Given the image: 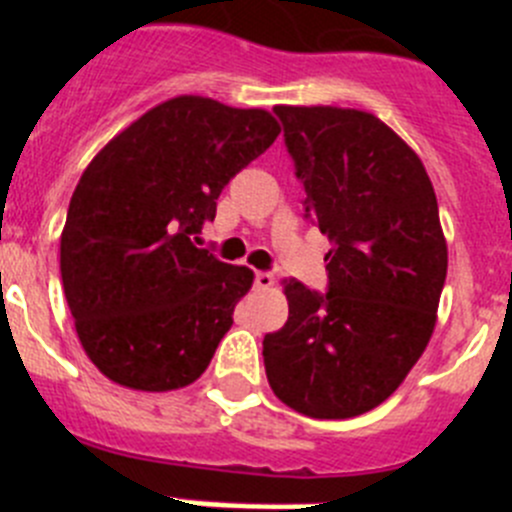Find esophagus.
<instances>
[{"label": "esophagus", "mask_w": 512, "mask_h": 512, "mask_svg": "<svg viewBox=\"0 0 512 512\" xmlns=\"http://www.w3.org/2000/svg\"><path fill=\"white\" fill-rule=\"evenodd\" d=\"M253 287L271 289L274 287V274H271V271H256V274H253Z\"/></svg>", "instance_id": "esophagus-1"}]
</instances>
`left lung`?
<instances>
[{
    "label": "left lung",
    "instance_id": "obj_1",
    "mask_svg": "<svg viewBox=\"0 0 512 512\" xmlns=\"http://www.w3.org/2000/svg\"><path fill=\"white\" fill-rule=\"evenodd\" d=\"M305 189V217L330 238L325 292L284 279L289 318L264 336L284 405L310 418L377 408L428 346L446 282L438 202L420 158L379 117L274 107Z\"/></svg>",
    "mask_w": 512,
    "mask_h": 512
}]
</instances>
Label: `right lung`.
Masks as SVG:
<instances>
[{
	"label": "right lung",
	"mask_w": 512,
	"mask_h": 512,
	"mask_svg": "<svg viewBox=\"0 0 512 512\" xmlns=\"http://www.w3.org/2000/svg\"><path fill=\"white\" fill-rule=\"evenodd\" d=\"M277 135L264 110L176 97L112 138L81 174L61 279L81 346L104 377L166 392L205 372L253 271L194 243L225 184Z\"/></svg>",
	"instance_id": "right-lung-1"
}]
</instances>
